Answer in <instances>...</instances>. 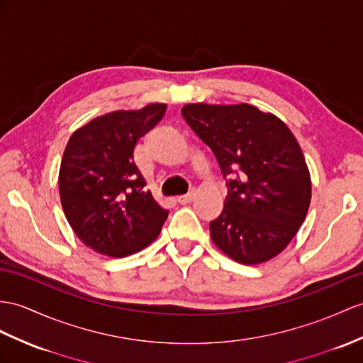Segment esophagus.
<instances>
[{"mask_svg": "<svg viewBox=\"0 0 363 363\" xmlns=\"http://www.w3.org/2000/svg\"><path fill=\"white\" fill-rule=\"evenodd\" d=\"M194 199H196V192H189L186 196H182L177 199V201H179L180 205H186V203H191Z\"/></svg>", "mask_w": 363, "mask_h": 363, "instance_id": "esophagus-1", "label": "esophagus"}]
</instances>
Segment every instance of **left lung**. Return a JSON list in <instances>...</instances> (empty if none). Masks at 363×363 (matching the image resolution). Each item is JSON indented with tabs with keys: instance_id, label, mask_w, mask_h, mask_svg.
I'll list each match as a JSON object with an SVG mask.
<instances>
[{
	"instance_id": "1",
	"label": "left lung",
	"mask_w": 363,
	"mask_h": 363,
	"mask_svg": "<svg viewBox=\"0 0 363 363\" xmlns=\"http://www.w3.org/2000/svg\"><path fill=\"white\" fill-rule=\"evenodd\" d=\"M182 113L223 177L235 174L222 214L209 223L212 242L243 264L274 259L297 234L311 201V175L293 132L246 103H189Z\"/></svg>"
}]
</instances>
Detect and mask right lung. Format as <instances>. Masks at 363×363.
<instances>
[{
  "label": "right lung",
  "mask_w": 363,
  "mask_h": 363,
  "mask_svg": "<svg viewBox=\"0 0 363 363\" xmlns=\"http://www.w3.org/2000/svg\"><path fill=\"white\" fill-rule=\"evenodd\" d=\"M164 112V103H152L104 113L67 141L58 175L61 206L75 235L95 252L126 257L162 231L169 211L145 189L134 147Z\"/></svg>",
  "instance_id": "right-lung-1"
}]
</instances>
